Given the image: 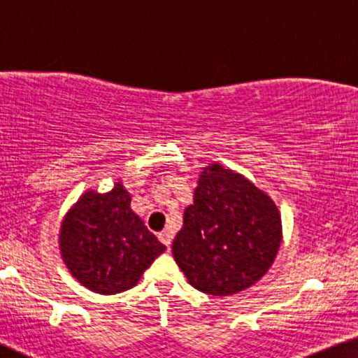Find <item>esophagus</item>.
Instances as JSON below:
<instances>
[{
  "mask_svg": "<svg viewBox=\"0 0 358 358\" xmlns=\"http://www.w3.org/2000/svg\"><path fill=\"white\" fill-rule=\"evenodd\" d=\"M159 239H161V243L165 244L167 246V249H170V244H172V233H170L169 230H164L162 233H159Z\"/></svg>",
  "mask_w": 358,
  "mask_h": 358,
  "instance_id": "34e87169",
  "label": "esophagus"
}]
</instances>
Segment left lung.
<instances>
[{
    "instance_id": "obj_1",
    "label": "left lung",
    "mask_w": 358,
    "mask_h": 358,
    "mask_svg": "<svg viewBox=\"0 0 358 358\" xmlns=\"http://www.w3.org/2000/svg\"><path fill=\"white\" fill-rule=\"evenodd\" d=\"M280 244L275 202L243 175L212 164L201 173L172 250L191 286L230 296L262 278Z\"/></svg>"
}]
</instances>
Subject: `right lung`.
<instances>
[{
  "instance_id": "1",
  "label": "right lung",
  "mask_w": 358,
  "mask_h": 358,
  "mask_svg": "<svg viewBox=\"0 0 358 358\" xmlns=\"http://www.w3.org/2000/svg\"><path fill=\"white\" fill-rule=\"evenodd\" d=\"M122 183L106 194L88 191L61 225L64 262L85 287L117 294L133 287L165 246L130 209Z\"/></svg>"
}]
</instances>
